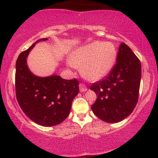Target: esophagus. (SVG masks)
<instances>
[{"mask_svg": "<svg viewBox=\"0 0 158 158\" xmlns=\"http://www.w3.org/2000/svg\"><path fill=\"white\" fill-rule=\"evenodd\" d=\"M79 90H80V92H81V93L85 92L87 90V88L84 84H79Z\"/></svg>", "mask_w": 158, "mask_h": 158, "instance_id": "obj_1", "label": "esophagus"}]
</instances>
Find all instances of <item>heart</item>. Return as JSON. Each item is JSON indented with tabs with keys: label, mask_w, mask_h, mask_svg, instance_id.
Returning a JSON list of instances; mask_svg holds the SVG:
<instances>
[{
	"label": "heart",
	"mask_w": 158,
	"mask_h": 158,
	"mask_svg": "<svg viewBox=\"0 0 158 158\" xmlns=\"http://www.w3.org/2000/svg\"><path fill=\"white\" fill-rule=\"evenodd\" d=\"M116 51L110 42H93L77 49L71 56L70 67L81 68V73L90 81L105 77L113 68Z\"/></svg>",
	"instance_id": "b5f03b06"
}]
</instances>
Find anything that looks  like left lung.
Returning <instances> with one entry per match:
<instances>
[{"label": "left lung", "instance_id": "1", "mask_svg": "<svg viewBox=\"0 0 158 158\" xmlns=\"http://www.w3.org/2000/svg\"><path fill=\"white\" fill-rule=\"evenodd\" d=\"M141 77L140 60L126 44L121 43L111 73L90 88L98 95L91 106L95 116L109 123L127 118L137 103Z\"/></svg>", "mask_w": 158, "mask_h": 158}]
</instances>
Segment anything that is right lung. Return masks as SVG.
<instances>
[{"mask_svg": "<svg viewBox=\"0 0 158 158\" xmlns=\"http://www.w3.org/2000/svg\"><path fill=\"white\" fill-rule=\"evenodd\" d=\"M38 40L21 52L16 62V95L21 109L29 118L44 127L60 124L68 116L74 98L79 93L77 79L67 80L57 74L40 77L29 69L27 57Z\"/></svg>", "mask_w": 158, "mask_h": 158, "instance_id": "1", "label": "right lung"}]
</instances>
